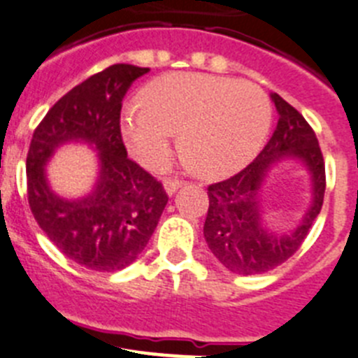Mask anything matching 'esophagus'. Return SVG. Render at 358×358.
Returning <instances> with one entry per match:
<instances>
[{
	"label": "esophagus",
	"mask_w": 358,
	"mask_h": 358,
	"mask_svg": "<svg viewBox=\"0 0 358 358\" xmlns=\"http://www.w3.org/2000/svg\"><path fill=\"white\" fill-rule=\"evenodd\" d=\"M182 180H178V178H167L166 182H164V189H166V192L169 196H173L175 194L176 191H178L180 187H182Z\"/></svg>",
	"instance_id": "34e87169"
}]
</instances>
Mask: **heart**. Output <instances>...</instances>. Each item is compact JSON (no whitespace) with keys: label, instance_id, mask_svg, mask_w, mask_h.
Returning <instances> with one entry per match:
<instances>
[{"label":"heart","instance_id":"heart-1","mask_svg":"<svg viewBox=\"0 0 358 358\" xmlns=\"http://www.w3.org/2000/svg\"><path fill=\"white\" fill-rule=\"evenodd\" d=\"M144 105L121 112V135L134 159L160 169L171 155L175 131L187 162L205 176L230 175L262 148L273 107L264 89L201 73H173L148 83Z\"/></svg>","mask_w":358,"mask_h":358}]
</instances>
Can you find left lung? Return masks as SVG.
<instances>
[{"label": "left lung", "instance_id": "obj_1", "mask_svg": "<svg viewBox=\"0 0 358 358\" xmlns=\"http://www.w3.org/2000/svg\"><path fill=\"white\" fill-rule=\"evenodd\" d=\"M278 124L269 143L250 166L223 182L208 185V212L203 235L215 259L231 273L260 275L291 259L307 237L324 198L323 153L305 117L271 92ZM299 159L311 175L313 201L300 224L289 234L269 231L263 221L262 185L273 165Z\"/></svg>", "mask_w": 358, "mask_h": 358}]
</instances>
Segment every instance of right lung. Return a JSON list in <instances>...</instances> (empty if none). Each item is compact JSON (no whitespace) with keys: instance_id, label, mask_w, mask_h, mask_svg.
<instances>
[{"instance_id":"add662e5","label":"right lung","mask_w":358,"mask_h":358,"mask_svg":"<svg viewBox=\"0 0 358 358\" xmlns=\"http://www.w3.org/2000/svg\"><path fill=\"white\" fill-rule=\"evenodd\" d=\"M148 71L114 64L71 89L35 128L28 150V203L35 221L64 255L92 271L130 266L169 199L162 183L128 159L119 127L124 94ZM67 142L99 151L95 187L76 200L57 195L45 176L52 153Z\"/></svg>"}]
</instances>
